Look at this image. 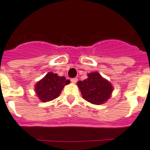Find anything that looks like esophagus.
I'll use <instances>...</instances> for the list:
<instances>
[{
	"instance_id": "obj_1",
	"label": "esophagus",
	"mask_w": 150,
	"mask_h": 150,
	"mask_svg": "<svg viewBox=\"0 0 150 150\" xmlns=\"http://www.w3.org/2000/svg\"><path fill=\"white\" fill-rule=\"evenodd\" d=\"M77 81H78L77 78H73V79H71V81L72 82V83H76Z\"/></svg>"
}]
</instances>
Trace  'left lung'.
<instances>
[{
    "instance_id": "8db88e82",
    "label": "left lung",
    "mask_w": 150,
    "mask_h": 150,
    "mask_svg": "<svg viewBox=\"0 0 150 150\" xmlns=\"http://www.w3.org/2000/svg\"><path fill=\"white\" fill-rule=\"evenodd\" d=\"M78 86L84 99L95 105L105 103L113 90L112 84L96 71L88 74L87 79L78 81Z\"/></svg>"
}]
</instances>
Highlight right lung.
I'll return each instance as SVG.
<instances>
[{"label": "right lung", "mask_w": 150, "mask_h": 150, "mask_svg": "<svg viewBox=\"0 0 150 150\" xmlns=\"http://www.w3.org/2000/svg\"><path fill=\"white\" fill-rule=\"evenodd\" d=\"M69 82L64 76L60 77L57 74L48 72L35 85V92L41 102H49L59 96L64 86Z\"/></svg>", "instance_id": "obj_1"}]
</instances>
